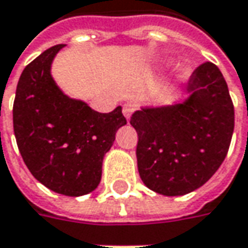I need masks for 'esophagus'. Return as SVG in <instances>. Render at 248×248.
<instances>
[{
  "label": "esophagus",
  "mask_w": 248,
  "mask_h": 248,
  "mask_svg": "<svg viewBox=\"0 0 248 248\" xmlns=\"http://www.w3.org/2000/svg\"><path fill=\"white\" fill-rule=\"evenodd\" d=\"M132 111H134V106H132V105H124V106H123V114H124V117L127 120H129Z\"/></svg>",
  "instance_id": "1"
}]
</instances>
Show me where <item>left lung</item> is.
I'll list each match as a JSON object with an SVG mask.
<instances>
[{
  "mask_svg": "<svg viewBox=\"0 0 248 248\" xmlns=\"http://www.w3.org/2000/svg\"><path fill=\"white\" fill-rule=\"evenodd\" d=\"M184 103L138 110L137 160L143 184L164 196L203 186L228 155L234 128L233 102L221 70L205 62L186 84Z\"/></svg>",
  "mask_w": 248,
  "mask_h": 248,
  "instance_id": "left-lung-1",
  "label": "left lung"
}]
</instances>
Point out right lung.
Masks as SVG:
<instances>
[{
  "label": "right lung",
  "instance_id": "right-lung-1",
  "mask_svg": "<svg viewBox=\"0 0 248 248\" xmlns=\"http://www.w3.org/2000/svg\"><path fill=\"white\" fill-rule=\"evenodd\" d=\"M63 46H51L24 67L15 95L14 131L34 178L56 193L77 197L98 187L103 157L127 120L121 106L98 113L58 88L51 64Z\"/></svg>",
  "mask_w": 248,
  "mask_h": 248
}]
</instances>
